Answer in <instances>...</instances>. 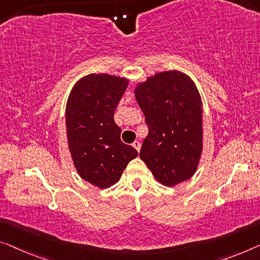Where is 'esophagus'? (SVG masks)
<instances>
[{"label":"esophagus","instance_id":"esophagus-1","mask_svg":"<svg viewBox=\"0 0 260 260\" xmlns=\"http://www.w3.org/2000/svg\"><path fill=\"white\" fill-rule=\"evenodd\" d=\"M133 147H134L135 149L138 150V152H140V148H141V143L139 142V141H134V142H133Z\"/></svg>","mask_w":260,"mask_h":260}]
</instances>
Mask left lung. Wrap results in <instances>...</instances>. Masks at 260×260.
Returning <instances> with one entry per match:
<instances>
[{"label":"left lung","mask_w":260,"mask_h":260,"mask_svg":"<svg viewBox=\"0 0 260 260\" xmlns=\"http://www.w3.org/2000/svg\"><path fill=\"white\" fill-rule=\"evenodd\" d=\"M134 94L148 125L141 160L167 187L189 180L203 150V103L196 84L170 70L138 83Z\"/></svg>","instance_id":"left-lung-1"}]
</instances>
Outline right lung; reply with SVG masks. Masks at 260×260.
Segmentation results:
<instances>
[{"label": "right lung", "mask_w": 260, "mask_h": 260, "mask_svg": "<svg viewBox=\"0 0 260 260\" xmlns=\"http://www.w3.org/2000/svg\"><path fill=\"white\" fill-rule=\"evenodd\" d=\"M129 80L125 77L91 73L73 85L65 107L69 150L81 179L100 189L121 177L137 149L120 140L121 128L114 111Z\"/></svg>", "instance_id": "right-lung-1"}]
</instances>
